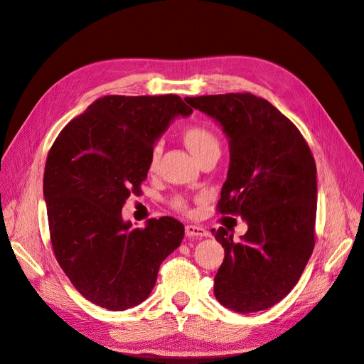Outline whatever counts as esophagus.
Returning a JSON list of instances; mask_svg holds the SVG:
<instances>
[{
	"mask_svg": "<svg viewBox=\"0 0 364 364\" xmlns=\"http://www.w3.org/2000/svg\"><path fill=\"white\" fill-rule=\"evenodd\" d=\"M186 236L189 237H207L208 231L199 225H186Z\"/></svg>",
	"mask_w": 364,
	"mask_h": 364,
	"instance_id": "esophagus-1",
	"label": "esophagus"
}]
</instances>
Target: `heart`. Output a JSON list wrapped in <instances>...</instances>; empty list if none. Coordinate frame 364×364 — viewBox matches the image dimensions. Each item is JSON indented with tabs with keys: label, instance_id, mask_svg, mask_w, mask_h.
<instances>
[{
	"label": "heart",
	"instance_id": "obj_1",
	"mask_svg": "<svg viewBox=\"0 0 364 364\" xmlns=\"http://www.w3.org/2000/svg\"><path fill=\"white\" fill-rule=\"evenodd\" d=\"M183 142L189 149L193 157L199 161L203 157L212 154V152H220V142L218 136L212 128H208L201 124L189 125L183 132ZM160 159V145H156L151 149L149 154V169L154 171L159 165ZM173 208H177L178 212H187V201L181 196H175L172 199Z\"/></svg>",
	"mask_w": 364,
	"mask_h": 364
}]
</instances>
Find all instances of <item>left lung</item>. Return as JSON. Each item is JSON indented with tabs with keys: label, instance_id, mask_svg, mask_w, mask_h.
Wrapping results in <instances>:
<instances>
[{
	"label": "left lung",
	"instance_id": "8db88e82",
	"mask_svg": "<svg viewBox=\"0 0 364 364\" xmlns=\"http://www.w3.org/2000/svg\"><path fill=\"white\" fill-rule=\"evenodd\" d=\"M220 124L230 139V169L218 212L246 220L239 242L212 230L225 250L215 296L237 313L271 309L295 287L314 248L316 163L301 132L252 93L186 98Z\"/></svg>",
	"mask_w": 364,
	"mask_h": 364
}]
</instances>
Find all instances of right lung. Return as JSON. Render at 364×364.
<instances>
[{"label": "right lung", "instance_id": "1", "mask_svg": "<svg viewBox=\"0 0 364 364\" xmlns=\"http://www.w3.org/2000/svg\"><path fill=\"white\" fill-rule=\"evenodd\" d=\"M193 110L178 95H107L57 136L46 157L43 196L55 259L73 286L112 311L139 306L184 225L171 216L132 228L128 196L140 195L156 140Z\"/></svg>", "mask_w": 364, "mask_h": 364}]
</instances>
